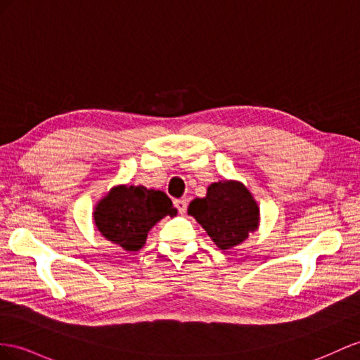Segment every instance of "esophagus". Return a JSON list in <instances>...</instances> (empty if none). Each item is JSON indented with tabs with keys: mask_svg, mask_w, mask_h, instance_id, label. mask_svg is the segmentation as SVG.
Listing matches in <instances>:
<instances>
[{
	"mask_svg": "<svg viewBox=\"0 0 360 360\" xmlns=\"http://www.w3.org/2000/svg\"><path fill=\"white\" fill-rule=\"evenodd\" d=\"M174 205H176V208H178V211L181 214H184L187 211V199H176L174 200Z\"/></svg>",
	"mask_w": 360,
	"mask_h": 360,
	"instance_id": "esophagus-1",
	"label": "esophagus"
}]
</instances>
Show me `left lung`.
Returning <instances> with one entry per match:
<instances>
[{
  "label": "left lung",
  "mask_w": 360,
  "mask_h": 360,
  "mask_svg": "<svg viewBox=\"0 0 360 360\" xmlns=\"http://www.w3.org/2000/svg\"><path fill=\"white\" fill-rule=\"evenodd\" d=\"M188 214L220 250L242 243L259 226V207L251 193L234 181L211 184L205 198L191 200Z\"/></svg>",
  "instance_id": "1"
}]
</instances>
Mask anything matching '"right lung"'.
Listing matches in <instances>:
<instances>
[{
	"mask_svg": "<svg viewBox=\"0 0 360 360\" xmlns=\"http://www.w3.org/2000/svg\"><path fill=\"white\" fill-rule=\"evenodd\" d=\"M176 214L178 210L164 191L147 190L143 186H120L98 202L94 220L101 236L109 242L126 251H138L156 222Z\"/></svg>",
	"mask_w": 360,
	"mask_h": 360,
	"instance_id": "1",
	"label": "right lung"
}]
</instances>
